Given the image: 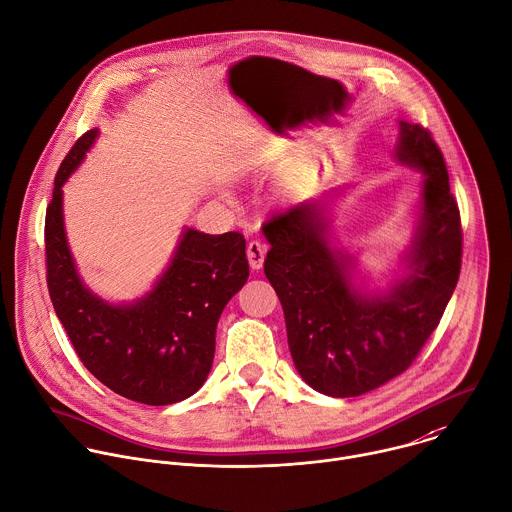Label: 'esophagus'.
Instances as JSON below:
<instances>
[{
    "mask_svg": "<svg viewBox=\"0 0 512 512\" xmlns=\"http://www.w3.org/2000/svg\"><path fill=\"white\" fill-rule=\"evenodd\" d=\"M266 252H268V246L264 242H260V240H250L248 242L246 254H248V262H250L252 270H260L262 268Z\"/></svg>",
    "mask_w": 512,
    "mask_h": 512,
    "instance_id": "1",
    "label": "esophagus"
}]
</instances>
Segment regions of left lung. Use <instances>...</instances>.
<instances>
[{"mask_svg": "<svg viewBox=\"0 0 512 512\" xmlns=\"http://www.w3.org/2000/svg\"><path fill=\"white\" fill-rule=\"evenodd\" d=\"M396 162L424 174L406 272L386 292L354 284V258L332 244L320 200L270 216L264 274L286 320L296 370L314 390L360 396L402 374L438 326L456 288L460 212L440 148L420 124L398 122Z\"/></svg>", "mask_w": 512, "mask_h": 512, "instance_id": "obj_1", "label": "left lung"}]
</instances>
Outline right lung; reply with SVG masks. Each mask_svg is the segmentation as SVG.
I'll list each match as a JSON object with an SVG mask.
<instances>
[{
	"instance_id": "add662e5",
	"label": "right lung",
	"mask_w": 512,
	"mask_h": 512,
	"mask_svg": "<svg viewBox=\"0 0 512 512\" xmlns=\"http://www.w3.org/2000/svg\"><path fill=\"white\" fill-rule=\"evenodd\" d=\"M98 138L86 132L64 158L46 212V266L54 310L84 366L116 394L166 406L206 382L224 306L246 284L250 268L240 232L220 236L186 228L154 288L112 304L80 278L64 228L62 186Z\"/></svg>"
}]
</instances>
